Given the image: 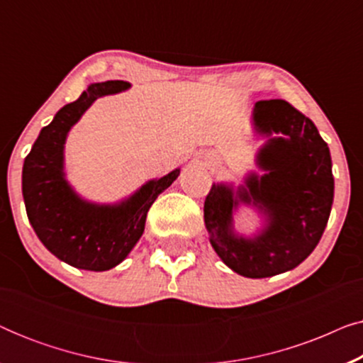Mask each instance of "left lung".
Masks as SVG:
<instances>
[{"instance_id":"obj_1","label":"left lung","mask_w":363,"mask_h":363,"mask_svg":"<svg viewBox=\"0 0 363 363\" xmlns=\"http://www.w3.org/2000/svg\"><path fill=\"white\" fill-rule=\"evenodd\" d=\"M256 133L267 140L251 172L235 190L213 183L205 200V225L221 261L238 274L261 279L294 269L320 241L334 201V175L327 143L311 118L282 99L252 108ZM240 204L257 208L265 226L255 237L234 231Z\"/></svg>"}]
</instances>
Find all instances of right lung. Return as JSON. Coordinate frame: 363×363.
Masks as SVG:
<instances>
[{
    "instance_id": "obj_1",
    "label": "right lung",
    "mask_w": 363,
    "mask_h": 363,
    "mask_svg": "<svg viewBox=\"0 0 363 363\" xmlns=\"http://www.w3.org/2000/svg\"><path fill=\"white\" fill-rule=\"evenodd\" d=\"M130 84H91L77 101L64 106L34 142L23 165V198L28 220L57 259L86 271H107L125 259L145 230L147 213L180 168L147 182L125 200L99 205L84 200L64 172L67 133L99 97L127 91Z\"/></svg>"
}]
</instances>
